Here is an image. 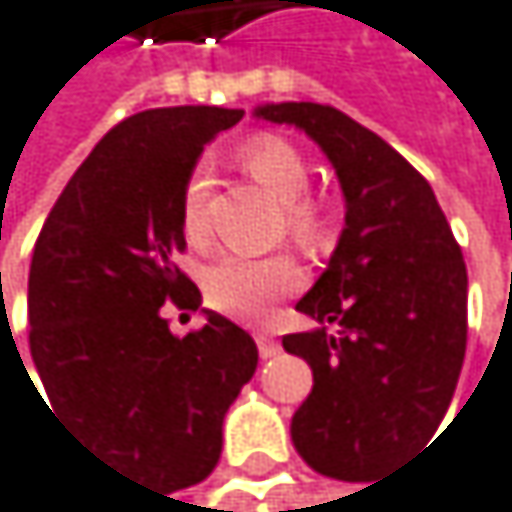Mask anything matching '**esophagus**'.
Masks as SVG:
<instances>
[{
  "instance_id": "34e87169",
  "label": "esophagus",
  "mask_w": 512,
  "mask_h": 512,
  "mask_svg": "<svg viewBox=\"0 0 512 512\" xmlns=\"http://www.w3.org/2000/svg\"><path fill=\"white\" fill-rule=\"evenodd\" d=\"M256 346H259V355L262 358H275L281 352L278 340L271 337V333H265V330H256Z\"/></svg>"
}]
</instances>
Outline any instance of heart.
<instances>
[{
	"label": "heart",
	"instance_id": "b5f03b06",
	"mask_svg": "<svg viewBox=\"0 0 512 512\" xmlns=\"http://www.w3.org/2000/svg\"><path fill=\"white\" fill-rule=\"evenodd\" d=\"M244 169L271 197L284 206V234L299 247H318L324 222L315 206L306 203L312 172L302 154L284 138L262 135L241 151ZM206 175L194 172L182 191V231L191 244L206 241ZM302 271L287 256H241L225 253L203 271V293L210 306L234 318H262L281 296L293 293Z\"/></svg>",
	"mask_w": 512,
	"mask_h": 512
}]
</instances>
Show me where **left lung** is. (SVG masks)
Masks as SVG:
<instances>
[{
  "mask_svg": "<svg viewBox=\"0 0 512 512\" xmlns=\"http://www.w3.org/2000/svg\"><path fill=\"white\" fill-rule=\"evenodd\" d=\"M253 117L306 132L346 200L337 250L296 302L318 327L284 337L315 377L290 439L321 476L377 479L445 420L467 352V265L429 182L380 135L312 101Z\"/></svg>",
  "mask_w": 512,
  "mask_h": 512,
  "instance_id": "1",
  "label": "left lung"
}]
</instances>
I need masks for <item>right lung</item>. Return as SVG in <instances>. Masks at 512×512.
Segmentation results:
<instances>
[{"label": "right lung", "mask_w": 512, "mask_h": 512, "mask_svg": "<svg viewBox=\"0 0 512 512\" xmlns=\"http://www.w3.org/2000/svg\"><path fill=\"white\" fill-rule=\"evenodd\" d=\"M241 117L206 104L126 117L73 172L33 247L30 355L49 411L166 491L213 473L222 420L259 361L250 333L219 312L201 309L204 327L185 338L162 318L166 298L200 308L172 265L185 250L182 191L203 145Z\"/></svg>", "instance_id": "right-lung-1"}]
</instances>
